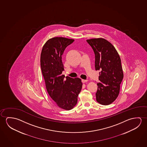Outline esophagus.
<instances>
[{"label":"esophagus","mask_w":147,"mask_h":147,"mask_svg":"<svg viewBox=\"0 0 147 147\" xmlns=\"http://www.w3.org/2000/svg\"><path fill=\"white\" fill-rule=\"evenodd\" d=\"M87 81H88V80H82V83H85V82H87Z\"/></svg>","instance_id":"obj_1"}]
</instances>
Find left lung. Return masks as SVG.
Instances as JSON below:
<instances>
[{
  "label": "left lung",
  "mask_w": 147,
  "mask_h": 147,
  "mask_svg": "<svg viewBox=\"0 0 147 147\" xmlns=\"http://www.w3.org/2000/svg\"><path fill=\"white\" fill-rule=\"evenodd\" d=\"M95 54V69L100 70L96 93L101 105H108L119 96L123 77L121 60L113 45L102 38L87 40Z\"/></svg>",
  "instance_id": "8db88e82"
}]
</instances>
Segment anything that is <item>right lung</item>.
Segmentation results:
<instances>
[{"label":"right lung","mask_w":147,"mask_h":147,"mask_svg":"<svg viewBox=\"0 0 147 147\" xmlns=\"http://www.w3.org/2000/svg\"><path fill=\"white\" fill-rule=\"evenodd\" d=\"M74 39L54 37L48 40L42 47L40 65L47 91L56 105L69 110L77 104L82 87L81 80L62 75L64 70L62 55Z\"/></svg>","instance_id":"add662e5"}]
</instances>
